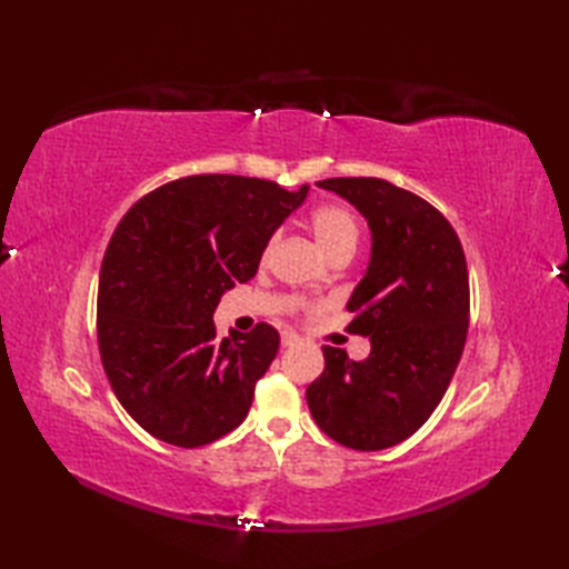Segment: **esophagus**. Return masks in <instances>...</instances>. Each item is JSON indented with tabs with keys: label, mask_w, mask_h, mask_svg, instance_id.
Returning <instances> with one entry per match:
<instances>
[{
	"label": "esophagus",
	"mask_w": 569,
	"mask_h": 569,
	"mask_svg": "<svg viewBox=\"0 0 569 569\" xmlns=\"http://www.w3.org/2000/svg\"><path fill=\"white\" fill-rule=\"evenodd\" d=\"M300 342V337L296 335V332H291V330H283L281 332V345L283 347H293V345H298Z\"/></svg>",
	"instance_id": "obj_1"
}]
</instances>
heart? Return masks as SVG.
<instances>
[{"mask_svg":"<svg viewBox=\"0 0 569 569\" xmlns=\"http://www.w3.org/2000/svg\"><path fill=\"white\" fill-rule=\"evenodd\" d=\"M310 229L312 234H316L318 244L325 249V253H328L330 259L345 257V253L352 257L361 234L357 214L349 208H345V204H320V208L310 212ZM276 241H278V234H271L269 241H266L261 251V261L271 257ZM298 308H300V300L288 298L286 310L298 312Z\"/></svg>","mask_w":569,"mask_h":569,"instance_id":"b5f03b06","label":"heart"}]
</instances>
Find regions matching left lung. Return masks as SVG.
Segmentation results:
<instances>
[{"instance_id":"left-lung-1","label":"left lung","mask_w":569,"mask_h":569,"mask_svg":"<svg viewBox=\"0 0 569 569\" xmlns=\"http://www.w3.org/2000/svg\"><path fill=\"white\" fill-rule=\"evenodd\" d=\"M371 227V261L349 298L347 332L371 340L365 361L322 347L306 398L318 428L349 450L410 438L450 386L469 330V273L452 224L428 200L383 178H328Z\"/></svg>"}]
</instances>
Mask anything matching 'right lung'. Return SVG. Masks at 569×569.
I'll return each mask as SVG.
<instances>
[{
    "mask_svg": "<svg viewBox=\"0 0 569 569\" xmlns=\"http://www.w3.org/2000/svg\"><path fill=\"white\" fill-rule=\"evenodd\" d=\"M308 196L273 180L186 176L143 196L104 251L98 345L119 403L153 438L202 447L247 418L278 330L217 340L224 291L259 269L263 244Z\"/></svg>",
    "mask_w": 569,
    "mask_h": 569,
    "instance_id": "right-lung-1",
    "label": "right lung"
}]
</instances>
